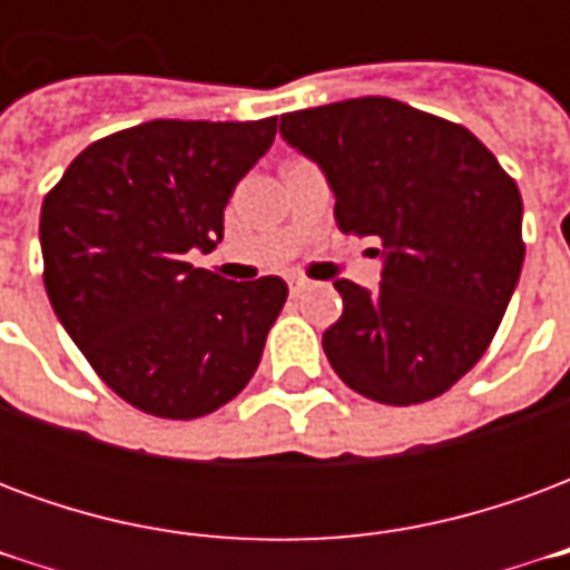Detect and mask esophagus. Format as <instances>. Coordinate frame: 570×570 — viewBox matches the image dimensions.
Wrapping results in <instances>:
<instances>
[{
  "label": "esophagus",
  "instance_id": "1",
  "mask_svg": "<svg viewBox=\"0 0 570 570\" xmlns=\"http://www.w3.org/2000/svg\"><path fill=\"white\" fill-rule=\"evenodd\" d=\"M308 286H311V281L308 277H302V274H293V277H289V293H293V296L305 293Z\"/></svg>",
  "mask_w": 570,
  "mask_h": 570
}]
</instances>
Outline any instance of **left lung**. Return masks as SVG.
Masks as SVG:
<instances>
[{"label": "left lung", "mask_w": 570, "mask_h": 570, "mask_svg": "<svg viewBox=\"0 0 570 570\" xmlns=\"http://www.w3.org/2000/svg\"><path fill=\"white\" fill-rule=\"evenodd\" d=\"M317 161L345 235L372 237L382 284L335 281L342 317L323 333L338 379L387 406L445 394L501 326L525 259L513 176L461 125L391 97L281 116Z\"/></svg>", "instance_id": "obj_1"}]
</instances>
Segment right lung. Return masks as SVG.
<instances>
[{"instance_id": "add662e5", "label": "right lung", "mask_w": 570, "mask_h": 570, "mask_svg": "<svg viewBox=\"0 0 570 570\" xmlns=\"http://www.w3.org/2000/svg\"><path fill=\"white\" fill-rule=\"evenodd\" d=\"M277 118H155L91 142L42 204L45 289L57 321L121 400L188 421L235 400L286 302L281 277L225 281L188 262L223 240L237 179Z\"/></svg>"}]
</instances>
